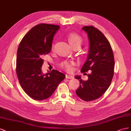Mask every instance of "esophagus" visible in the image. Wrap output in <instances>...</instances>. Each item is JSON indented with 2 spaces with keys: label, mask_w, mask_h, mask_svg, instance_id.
<instances>
[{
  "label": "esophagus",
  "mask_w": 131,
  "mask_h": 131,
  "mask_svg": "<svg viewBox=\"0 0 131 131\" xmlns=\"http://www.w3.org/2000/svg\"><path fill=\"white\" fill-rule=\"evenodd\" d=\"M66 78H68V79H73L74 77L72 75H70V74H66Z\"/></svg>",
  "instance_id": "34e87169"
}]
</instances>
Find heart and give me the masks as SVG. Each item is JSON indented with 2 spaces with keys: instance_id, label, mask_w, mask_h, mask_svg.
Segmentation results:
<instances>
[{
  "instance_id": "heart-1",
  "label": "heart",
  "mask_w": 131,
  "mask_h": 131,
  "mask_svg": "<svg viewBox=\"0 0 131 131\" xmlns=\"http://www.w3.org/2000/svg\"><path fill=\"white\" fill-rule=\"evenodd\" d=\"M68 39L69 43L72 47L77 44H81L82 41V38L80 36L73 32L70 33L68 35ZM72 62L65 61L62 62L60 65L67 71H71L72 69Z\"/></svg>"
}]
</instances>
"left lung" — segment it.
Wrapping results in <instances>:
<instances>
[{
	"instance_id": "8db88e82",
	"label": "left lung",
	"mask_w": 131,
	"mask_h": 131,
	"mask_svg": "<svg viewBox=\"0 0 131 131\" xmlns=\"http://www.w3.org/2000/svg\"><path fill=\"white\" fill-rule=\"evenodd\" d=\"M82 29L88 35L89 49L81 71H92L87 74V81L82 80L81 76L74 77L80 82L76 93L81 99L90 102L99 98L109 88L114 76L115 60L111 45L102 32L93 26H84Z\"/></svg>"
}]
</instances>
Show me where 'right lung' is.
Returning <instances> with one entry per match:
<instances>
[{
    "label": "right lung",
    "mask_w": 131,
    "mask_h": 131,
    "mask_svg": "<svg viewBox=\"0 0 131 131\" xmlns=\"http://www.w3.org/2000/svg\"><path fill=\"white\" fill-rule=\"evenodd\" d=\"M58 25L40 24L32 28L21 40L16 58V74L21 87L34 100L50 97L65 75L56 70L44 74L43 58L51 49Z\"/></svg>",
    "instance_id": "right-lung-1"
}]
</instances>
